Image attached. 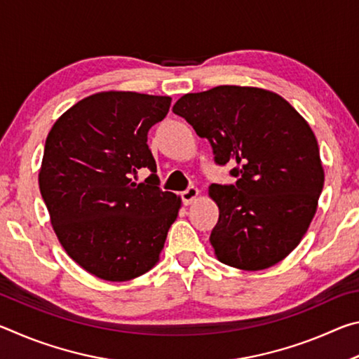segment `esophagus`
<instances>
[{
    "label": "esophagus",
    "instance_id": "1",
    "mask_svg": "<svg viewBox=\"0 0 359 359\" xmlns=\"http://www.w3.org/2000/svg\"><path fill=\"white\" fill-rule=\"evenodd\" d=\"M198 196H199V190L196 187H190V188H187L185 191L180 193V198L185 205H190L193 201H196Z\"/></svg>",
    "mask_w": 359,
    "mask_h": 359
}]
</instances>
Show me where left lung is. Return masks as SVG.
<instances>
[{
    "mask_svg": "<svg viewBox=\"0 0 359 359\" xmlns=\"http://www.w3.org/2000/svg\"><path fill=\"white\" fill-rule=\"evenodd\" d=\"M172 112L212 145L217 165L231 163L234 185L209 187L220 210L210 244L222 263L261 271L287 258L317 212L325 171L317 137L280 95L220 85L188 93Z\"/></svg>",
    "mask_w": 359,
    "mask_h": 359,
    "instance_id": "obj_1",
    "label": "left lung"
}]
</instances>
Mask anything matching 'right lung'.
<instances>
[{"instance_id": "obj_1", "label": "right lung", "mask_w": 359, "mask_h": 359, "mask_svg": "<svg viewBox=\"0 0 359 359\" xmlns=\"http://www.w3.org/2000/svg\"><path fill=\"white\" fill-rule=\"evenodd\" d=\"M169 96L101 92L69 107L46 139L39 190L60 244L90 274L126 282L154 267L180 209L158 187L147 133ZM147 167L142 184L130 175Z\"/></svg>"}]
</instances>
